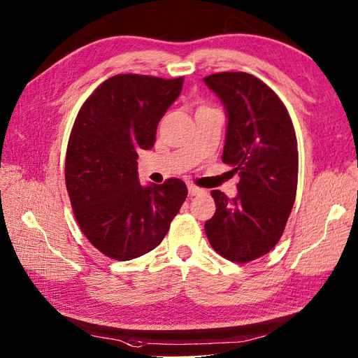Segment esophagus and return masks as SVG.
<instances>
[{"instance_id": "1", "label": "esophagus", "mask_w": 358, "mask_h": 358, "mask_svg": "<svg viewBox=\"0 0 358 358\" xmlns=\"http://www.w3.org/2000/svg\"><path fill=\"white\" fill-rule=\"evenodd\" d=\"M187 190H189V195H190V196L199 195V193L203 192L202 189H199V187H196V186H193V185H189V186H187Z\"/></svg>"}]
</instances>
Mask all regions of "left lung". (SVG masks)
Masks as SVG:
<instances>
[{
    "label": "left lung",
    "mask_w": 358,
    "mask_h": 358,
    "mask_svg": "<svg viewBox=\"0 0 358 358\" xmlns=\"http://www.w3.org/2000/svg\"><path fill=\"white\" fill-rule=\"evenodd\" d=\"M203 83L227 112L222 162L240 176L236 198L211 192L216 213L206 232L223 258L249 262L275 246L288 222L297 193V138L287 108L258 78L223 71Z\"/></svg>",
    "instance_id": "left-lung-1"
}]
</instances>
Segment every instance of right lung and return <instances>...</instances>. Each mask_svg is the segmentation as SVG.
Returning a JSON list of instances; mask_svg holds the SVG:
<instances>
[{
  "label": "right lung",
  "mask_w": 358,
  "mask_h": 358,
  "mask_svg": "<svg viewBox=\"0 0 358 358\" xmlns=\"http://www.w3.org/2000/svg\"><path fill=\"white\" fill-rule=\"evenodd\" d=\"M182 78L115 75L80 108L66 155V186L80 229L96 249L129 261L157 248L187 196L185 181L141 186L138 152L151 150Z\"/></svg>",
  "instance_id": "add662e5"
}]
</instances>
